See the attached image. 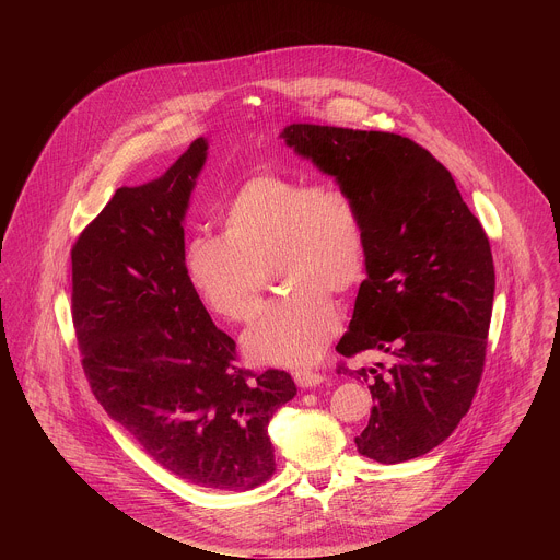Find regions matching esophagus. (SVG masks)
<instances>
[{
    "mask_svg": "<svg viewBox=\"0 0 560 560\" xmlns=\"http://www.w3.org/2000/svg\"><path fill=\"white\" fill-rule=\"evenodd\" d=\"M294 381H296L299 387L307 389V387H314L318 383H324L326 376L322 372H314V370H296L294 372Z\"/></svg>",
    "mask_w": 560,
    "mask_h": 560,
    "instance_id": "obj_1",
    "label": "esophagus"
}]
</instances>
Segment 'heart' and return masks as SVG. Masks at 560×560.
Returning a JSON list of instances; mask_svg holds the SVG:
<instances>
[{
	"mask_svg": "<svg viewBox=\"0 0 560 560\" xmlns=\"http://www.w3.org/2000/svg\"><path fill=\"white\" fill-rule=\"evenodd\" d=\"M221 221L223 234L197 232L186 244L199 299L225 322L250 324L275 272L288 292L246 332L244 348L259 363L316 361L341 326L330 294H350L365 275L359 201L337 184L259 171L234 190Z\"/></svg>",
	"mask_w": 560,
	"mask_h": 560,
	"instance_id": "obj_1",
	"label": "heart"
}]
</instances>
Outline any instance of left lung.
<instances>
[{
  "label": "left lung",
  "mask_w": 560,
  "mask_h": 560,
  "mask_svg": "<svg viewBox=\"0 0 560 560\" xmlns=\"http://www.w3.org/2000/svg\"><path fill=\"white\" fill-rule=\"evenodd\" d=\"M281 137L359 201L365 223L368 279L337 352L376 350L389 363H339L374 398L357 450L387 465L423 456L456 430L481 383L490 238L450 171L408 137L314 124H290Z\"/></svg>",
  "instance_id": "1"
}]
</instances>
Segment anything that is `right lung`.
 I'll use <instances>...</instances> for the list:
<instances>
[{"mask_svg":"<svg viewBox=\"0 0 560 560\" xmlns=\"http://www.w3.org/2000/svg\"><path fill=\"white\" fill-rule=\"evenodd\" d=\"M208 143L154 182L119 188L72 246V324L97 401L184 481L246 492L275 474L272 415L296 394L283 370L236 363L188 281L184 217Z\"/></svg>","mask_w":560,"mask_h":560,"instance_id":"1","label":"right lung"}]
</instances>
